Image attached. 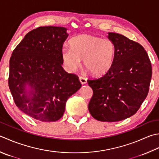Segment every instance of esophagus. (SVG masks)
<instances>
[{"instance_id": "34e87169", "label": "esophagus", "mask_w": 159, "mask_h": 159, "mask_svg": "<svg viewBox=\"0 0 159 159\" xmlns=\"http://www.w3.org/2000/svg\"><path fill=\"white\" fill-rule=\"evenodd\" d=\"M79 80L80 83L83 84V85L87 83V79H85V78H84L83 76H79Z\"/></svg>"}]
</instances>
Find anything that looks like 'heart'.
<instances>
[{
    "mask_svg": "<svg viewBox=\"0 0 159 159\" xmlns=\"http://www.w3.org/2000/svg\"><path fill=\"white\" fill-rule=\"evenodd\" d=\"M70 48L61 51L62 61L66 69L73 72L79 67L80 59L93 76L106 74L114 63L116 48L109 39L89 34H81L70 41Z\"/></svg>",
    "mask_w": 159,
    "mask_h": 159,
    "instance_id": "heart-1",
    "label": "heart"
}]
</instances>
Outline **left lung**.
<instances>
[{
  "label": "left lung",
  "instance_id": "obj_1",
  "mask_svg": "<svg viewBox=\"0 0 159 159\" xmlns=\"http://www.w3.org/2000/svg\"><path fill=\"white\" fill-rule=\"evenodd\" d=\"M116 55L105 75L88 79L93 96L88 109L95 119L116 122L132 116L147 97L152 79V65L141 45L121 34L109 32Z\"/></svg>",
  "mask_w": 159,
  "mask_h": 159
}]
</instances>
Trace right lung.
<instances>
[{
  "instance_id": "right-lung-1",
  "label": "right lung",
  "mask_w": 159,
  "mask_h": 159,
  "mask_svg": "<svg viewBox=\"0 0 159 159\" xmlns=\"http://www.w3.org/2000/svg\"><path fill=\"white\" fill-rule=\"evenodd\" d=\"M66 31L54 26L30 31L9 60L8 83L16 105L43 122L60 119L67 100L81 87L79 77L62 67L61 51L69 36Z\"/></svg>"
}]
</instances>
